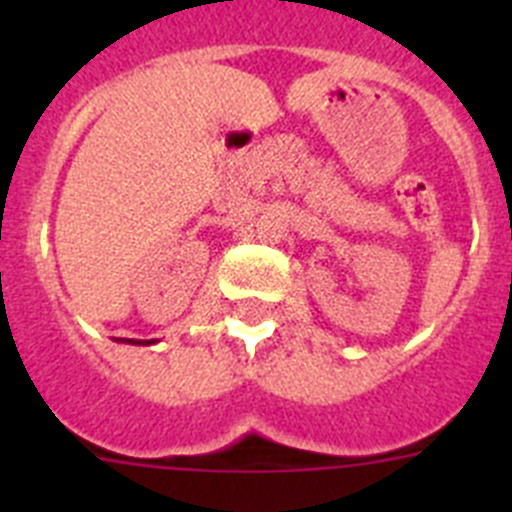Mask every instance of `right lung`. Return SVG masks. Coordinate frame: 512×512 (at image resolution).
Returning <instances> with one entry per match:
<instances>
[{"instance_id":"1","label":"right lung","mask_w":512,"mask_h":512,"mask_svg":"<svg viewBox=\"0 0 512 512\" xmlns=\"http://www.w3.org/2000/svg\"><path fill=\"white\" fill-rule=\"evenodd\" d=\"M120 341H122V338H120ZM125 343H135V346H148V343H153V341L143 343V341H133V338H125Z\"/></svg>"}]
</instances>
